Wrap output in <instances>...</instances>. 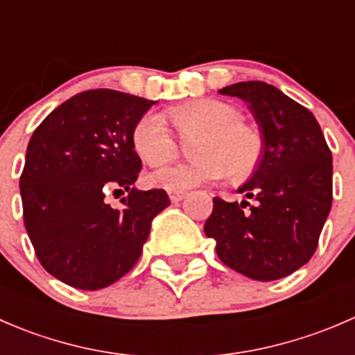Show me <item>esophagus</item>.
Segmentation results:
<instances>
[{"label":"esophagus","mask_w":355,"mask_h":355,"mask_svg":"<svg viewBox=\"0 0 355 355\" xmlns=\"http://www.w3.org/2000/svg\"><path fill=\"white\" fill-rule=\"evenodd\" d=\"M168 196H170L171 202H180V200L184 199L185 196H187V192H184V191H170V192H168Z\"/></svg>","instance_id":"34e87169"}]
</instances>
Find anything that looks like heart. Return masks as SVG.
Segmentation results:
<instances>
[{"label":"heart","mask_w":355,"mask_h":355,"mask_svg":"<svg viewBox=\"0 0 355 355\" xmlns=\"http://www.w3.org/2000/svg\"><path fill=\"white\" fill-rule=\"evenodd\" d=\"M178 132L204 130L196 155L189 163H171L157 168L149 180L166 191H187L202 184L232 177L242 180L252 175L264 155V137L259 128L242 121V111L220 99H198L170 110ZM137 155L149 164L166 163L177 153L175 134L166 116L156 111L142 114L132 132Z\"/></svg>","instance_id":"1"}]
</instances>
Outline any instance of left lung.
Segmentation results:
<instances>
[{
    "label": "left lung",
    "instance_id": "8db88e82",
    "mask_svg": "<svg viewBox=\"0 0 355 355\" xmlns=\"http://www.w3.org/2000/svg\"><path fill=\"white\" fill-rule=\"evenodd\" d=\"M220 94L247 103L264 137V155L237 189L256 204L214 198L204 234L216 241L221 263L237 273L259 282L288 277L313 257L330 214L331 151L314 114L275 85L237 82Z\"/></svg>",
    "mask_w": 355,
    "mask_h": 355
}]
</instances>
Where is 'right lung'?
Returning a JSON list of instances; mask_svg holds the SVG:
<instances>
[{"instance_id": "obj_1", "label": "right lung", "mask_w": 355, "mask_h": 355, "mask_svg": "<svg viewBox=\"0 0 355 355\" xmlns=\"http://www.w3.org/2000/svg\"><path fill=\"white\" fill-rule=\"evenodd\" d=\"M156 101L92 89L67 99L32 134L20 177L24 223L35 256L70 287L99 290L141 257L151 221L170 199L134 187L142 163L132 142L139 118ZM128 192L120 210L104 200Z\"/></svg>"}]
</instances>
